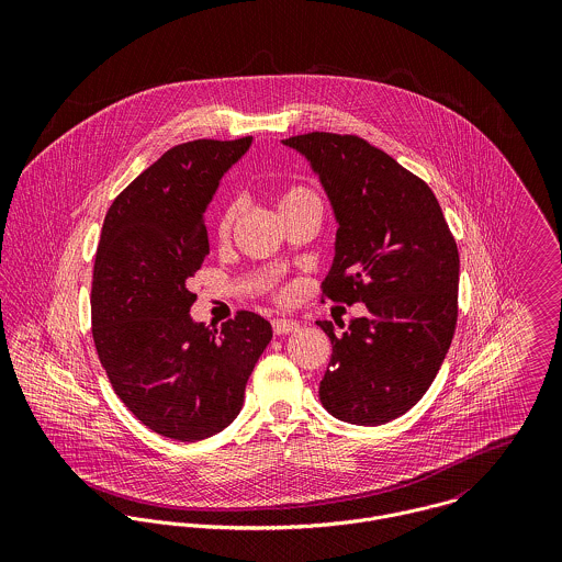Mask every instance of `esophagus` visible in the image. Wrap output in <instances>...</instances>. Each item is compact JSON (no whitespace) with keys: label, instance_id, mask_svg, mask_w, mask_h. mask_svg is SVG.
Returning a JSON list of instances; mask_svg holds the SVG:
<instances>
[{"label":"esophagus","instance_id":"34e87169","mask_svg":"<svg viewBox=\"0 0 562 562\" xmlns=\"http://www.w3.org/2000/svg\"><path fill=\"white\" fill-rule=\"evenodd\" d=\"M301 328V324L296 321H285V318H277L272 322V330L274 335H290V333H296Z\"/></svg>","mask_w":562,"mask_h":562}]
</instances>
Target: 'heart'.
<instances>
[{"instance_id":"obj_1","label":"heart","mask_w":562,"mask_h":562,"mask_svg":"<svg viewBox=\"0 0 562 562\" xmlns=\"http://www.w3.org/2000/svg\"><path fill=\"white\" fill-rule=\"evenodd\" d=\"M312 196H316L312 190H307V188H303V186H290V188H285V190L279 194V210H283V207H288V205H292V203H296V201L312 199ZM236 216H238V207H236L234 203H229V205H225V207L221 210L218 221H216V234H218V238H227V236L232 234L234 223H236Z\"/></svg>"}]
</instances>
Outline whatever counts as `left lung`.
<instances>
[{
	"mask_svg": "<svg viewBox=\"0 0 562 562\" xmlns=\"http://www.w3.org/2000/svg\"><path fill=\"white\" fill-rule=\"evenodd\" d=\"M283 145L310 160L335 212L322 296L368 307L341 335L318 321L333 344L322 406L359 426L392 422L426 394L452 344L457 241L428 183L368 140L312 132Z\"/></svg>",
	"mask_w": 562,
	"mask_h": 562,
	"instance_id": "1",
	"label": "left lung"
}]
</instances>
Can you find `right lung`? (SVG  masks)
Masks as SVG:
<instances>
[{"instance_id": "right-lung-1", "label": "right lung", "mask_w": 562, "mask_h": 562, "mask_svg": "<svg viewBox=\"0 0 562 562\" xmlns=\"http://www.w3.org/2000/svg\"><path fill=\"white\" fill-rule=\"evenodd\" d=\"M238 140L168 149L110 205L97 246L90 316L99 361L123 404L154 432L201 441L240 413L272 326L238 312L218 328L192 321L188 279L210 255L205 210L248 151Z\"/></svg>"}]
</instances>
